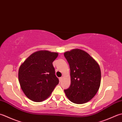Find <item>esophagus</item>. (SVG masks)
<instances>
[{
  "label": "esophagus",
  "mask_w": 122,
  "mask_h": 122,
  "mask_svg": "<svg viewBox=\"0 0 122 122\" xmlns=\"http://www.w3.org/2000/svg\"><path fill=\"white\" fill-rule=\"evenodd\" d=\"M62 79H63V77H61L59 78V81H61L62 80Z\"/></svg>",
  "instance_id": "esophagus-1"
}]
</instances>
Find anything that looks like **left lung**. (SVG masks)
Masks as SVG:
<instances>
[{"mask_svg":"<svg viewBox=\"0 0 122 122\" xmlns=\"http://www.w3.org/2000/svg\"><path fill=\"white\" fill-rule=\"evenodd\" d=\"M70 66L71 85L64 90L73 103L84 104L90 101L98 90L101 81L99 64L83 50L73 49L64 53Z\"/></svg>","mask_w":122,"mask_h":122,"instance_id":"1","label":"left lung"}]
</instances>
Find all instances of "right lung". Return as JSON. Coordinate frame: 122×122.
Masks as SVG:
<instances>
[{"label":"right lung","instance_id":"right-lung-1","mask_svg":"<svg viewBox=\"0 0 122 122\" xmlns=\"http://www.w3.org/2000/svg\"><path fill=\"white\" fill-rule=\"evenodd\" d=\"M58 53L48 51L34 52L21 64L18 70L20 87L30 99L36 102L49 97L59 80L53 62Z\"/></svg>","mask_w":122,"mask_h":122}]
</instances>
